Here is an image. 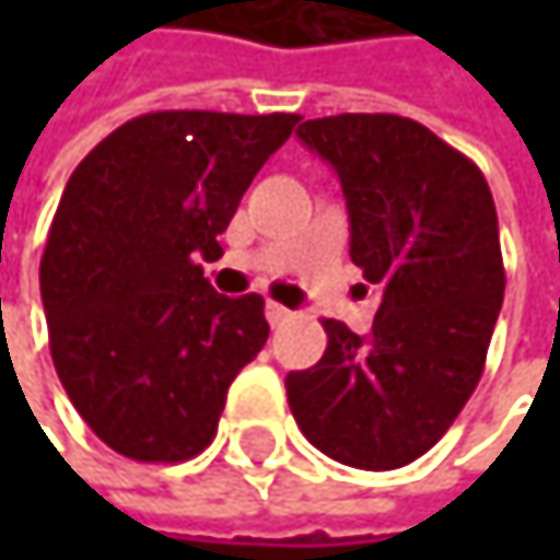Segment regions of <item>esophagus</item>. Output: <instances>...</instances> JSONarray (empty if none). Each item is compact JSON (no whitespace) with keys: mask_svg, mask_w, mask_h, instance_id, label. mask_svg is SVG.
<instances>
[{"mask_svg":"<svg viewBox=\"0 0 560 560\" xmlns=\"http://www.w3.org/2000/svg\"><path fill=\"white\" fill-rule=\"evenodd\" d=\"M266 317H269V324H272V327H279L281 320H288V317H291V311H288V307H281V304H276V301H269V304H266Z\"/></svg>","mask_w":560,"mask_h":560,"instance_id":"obj_1","label":"esophagus"}]
</instances>
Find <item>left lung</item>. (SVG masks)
I'll return each instance as SVG.
<instances>
[{"instance_id": "8db88e82", "label": "left lung", "mask_w": 560, "mask_h": 560, "mask_svg": "<svg viewBox=\"0 0 560 560\" xmlns=\"http://www.w3.org/2000/svg\"><path fill=\"white\" fill-rule=\"evenodd\" d=\"M298 139L337 171L350 259L383 301L366 337L324 320L327 350L288 373V405L327 457L395 470L444 438L483 376L505 291L497 203L483 171L405 116L307 119Z\"/></svg>"}]
</instances>
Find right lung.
<instances>
[{"mask_svg": "<svg viewBox=\"0 0 560 560\" xmlns=\"http://www.w3.org/2000/svg\"><path fill=\"white\" fill-rule=\"evenodd\" d=\"M298 119L145 113L70 174L42 256V301L60 386L116 454L197 457L230 383L266 347L262 294H217L197 259L223 256L217 236Z\"/></svg>", "mask_w": 560, "mask_h": 560, "instance_id": "right-lung-1", "label": "right lung"}]
</instances>
